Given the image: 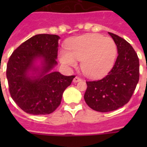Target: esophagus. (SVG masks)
Segmentation results:
<instances>
[{"instance_id":"esophagus-1","label":"esophagus","mask_w":147,"mask_h":147,"mask_svg":"<svg viewBox=\"0 0 147 147\" xmlns=\"http://www.w3.org/2000/svg\"><path fill=\"white\" fill-rule=\"evenodd\" d=\"M81 81H82V79H81L79 77H77V76H76V77H75V78H74L73 82L74 83H77V82H81Z\"/></svg>"}]
</instances>
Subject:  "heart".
Listing matches in <instances>:
<instances>
[{
    "label": "heart",
    "instance_id": "heart-1",
    "mask_svg": "<svg viewBox=\"0 0 147 147\" xmlns=\"http://www.w3.org/2000/svg\"><path fill=\"white\" fill-rule=\"evenodd\" d=\"M65 49L59 53L60 62L67 67H76L81 61V69L85 76L99 78L106 76L113 68L117 49L111 38L100 34H85L71 39Z\"/></svg>",
    "mask_w": 147,
    "mask_h": 147
}]
</instances>
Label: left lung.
<instances>
[{
  "mask_svg": "<svg viewBox=\"0 0 147 147\" xmlns=\"http://www.w3.org/2000/svg\"><path fill=\"white\" fill-rule=\"evenodd\" d=\"M117 48L118 56L113 69L102 79L87 82L84 95L86 104L99 112L118 109L130 100L139 81V59L131 45L108 33Z\"/></svg>",
  "mask_w": 147,
  "mask_h": 147,
  "instance_id": "8db88e82",
  "label": "left lung"
}]
</instances>
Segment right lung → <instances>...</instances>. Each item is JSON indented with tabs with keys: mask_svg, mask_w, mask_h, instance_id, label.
Returning <instances> with one entry per match:
<instances>
[{
	"mask_svg": "<svg viewBox=\"0 0 147 147\" xmlns=\"http://www.w3.org/2000/svg\"><path fill=\"white\" fill-rule=\"evenodd\" d=\"M59 39L51 34L33 36L15 49L9 59L7 78L10 95L27 114L54 111L75 78L54 71Z\"/></svg>",
	"mask_w": 147,
	"mask_h": 147,
	"instance_id": "right-lung-1",
	"label": "right lung"
}]
</instances>
